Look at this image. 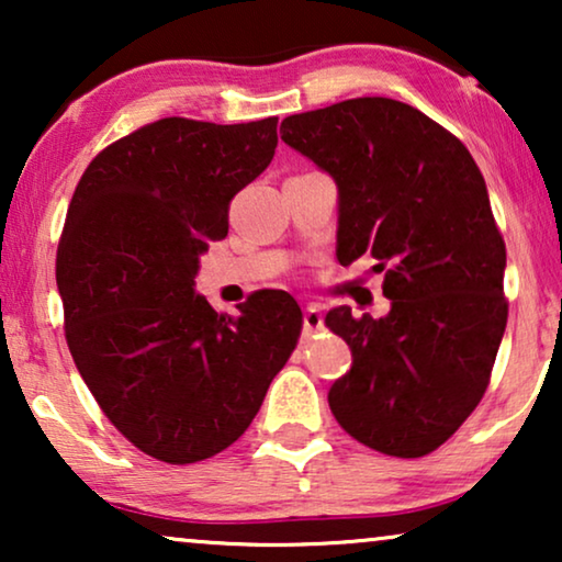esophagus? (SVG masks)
<instances>
[{
  "mask_svg": "<svg viewBox=\"0 0 562 562\" xmlns=\"http://www.w3.org/2000/svg\"><path fill=\"white\" fill-rule=\"evenodd\" d=\"M322 327H325V314H322L317 304H310L304 310V335L319 333Z\"/></svg>",
  "mask_w": 562,
  "mask_h": 562,
  "instance_id": "1",
  "label": "esophagus"
}]
</instances>
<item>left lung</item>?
Returning <instances> with one entry per match:
<instances>
[{
  "mask_svg": "<svg viewBox=\"0 0 562 562\" xmlns=\"http://www.w3.org/2000/svg\"><path fill=\"white\" fill-rule=\"evenodd\" d=\"M337 183V260L386 268V317L327 314L352 366L327 402L345 432L396 458L440 448L488 386L506 329V245L463 143L414 106L360 97L281 122Z\"/></svg>",
  "mask_w": 562,
  "mask_h": 562,
  "instance_id": "obj_1",
  "label": "left lung"
}]
</instances>
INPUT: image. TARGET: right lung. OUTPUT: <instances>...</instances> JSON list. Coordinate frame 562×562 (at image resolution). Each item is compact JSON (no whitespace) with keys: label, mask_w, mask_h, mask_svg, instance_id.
<instances>
[{"label":"right lung","mask_w":562,"mask_h":562,"mask_svg":"<svg viewBox=\"0 0 562 562\" xmlns=\"http://www.w3.org/2000/svg\"><path fill=\"white\" fill-rule=\"evenodd\" d=\"M276 125L158 120L99 153L68 204L56 256L68 350L106 419L164 463L229 448L296 348L302 310L286 291H258L237 317L194 291L233 196L271 164Z\"/></svg>","instance_id":"obj_1"}]
</instances>
